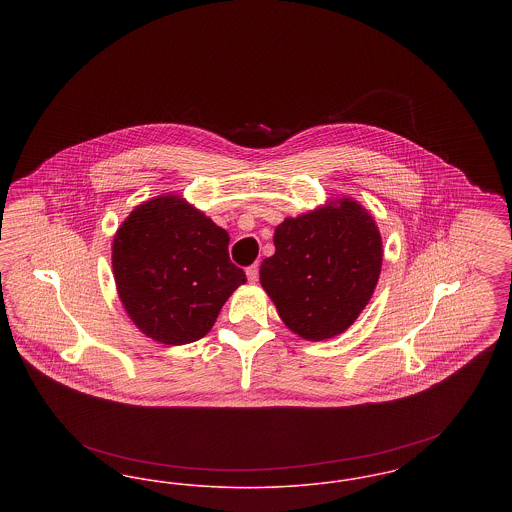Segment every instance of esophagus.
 Instances as JSON below:
<instances>
[{"label": "esophagus", "instance_id": "esophagus-1", "mask_svg": "<svg viewBox=\"0 0 512 512\" xmlns=\"http://www.w3.org/2000/svg\"><path fill=\"white\" fill-rule=\"evenodd\" d=\"M245 274H247V280H249L251 284H255V282L259 280V265L255 263V265L245 268Z\"/></svg>", "mask_w": 512, "mask_h": 512}]
</instances>
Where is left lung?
Here are the masks:
<instances>
[{"mask_svg": "<svg viewBox=\"0 0 512 512\" xmlns=\"http://www.w3.org/2000/svg\"><path fill=\"white\" fill-rule=\"evenodd\" d=\"M274 255L261 265V286L293 334L328 340L363 313L382 268V238L363 205L328 201L274 230Z\"/></svg>", "mask_w": 512, "mask_h": 512, "instance_id": "obj_1", "label": "left lung"}]
</instances>
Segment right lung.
<instances>
[{"label":"right lung","instance_id":"obj_1","mask_svg":"<svg viewBox=\"0 0 512 512\" xmlns=\"http://www.w3.org/2000/svg\"><path fill=\"white\" fill-rule=\"evenodd\" d=\"M228 232L180 195L138 205L115 234L113 274L122 305L147 338L201 340L245 272L230 261Z\"/></svg>","mask_w":512,"mask_h":512}]
</instances>
